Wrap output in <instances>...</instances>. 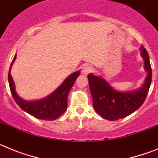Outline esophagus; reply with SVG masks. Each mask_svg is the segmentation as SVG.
<instances>
[{
    "label": "esophagus",
    "mask_w": 158,
    "mask_h": 158,
    "mask_svg": "<svg viewBox=\"0 0 158 158\" xmlns=\"http://www.w3.org/2000/svg\"><path fill=\"white\" fill-rule=\"evenodd\" d=\"M93 70V68L89 65H85L83 67V69H82V73L85 75H88L90 72H92Z\"/></svg>",
    "instance_id": "obj_1"
}]
</instances>
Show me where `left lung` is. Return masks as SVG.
Returning a JSON list of instances; mask_svg holds the SVG:
<instances>
[{"mask_svg": "<svg viewBox=\"0 0 158 158\" xmlns=\"http://www.w3.org/2000/svg\"><path fill=\"white\" fill-rule=\"evenodd\" d=\"M139 50L147 75L139 89L126 92L118 91L102 76H96L93 73L88 75L93 107L105 119L115 121L125 118L139 109L146 100L151 85L152 69L146 50L143 46H141Z\"/></svg>", "mask_w": 158, "mask_h": 158, "instance_id": "left-lung-1", "label": "left lung"}]
</instances>
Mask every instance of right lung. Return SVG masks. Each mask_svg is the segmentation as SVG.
<instances>
[{
	"label": "right lung",
	"mask_w": 158,
	"mask_h": 158,
	"mask_svg": "<svg viewBox=\"0 0 158 158\" xmlns=\"http://www.w3.org/2000/svg\"><path fill=\"white\" fill-rule=\"evenodd\" d=\"M16 58L14 56L8 71V84L14 100L20 108L29 115L39 119L54 120L63 114L67 108V97L75 81L81 74V70L73 73L67 77L58 88L46 97L40 100H26L19 96L16 91V85L11 75V68Z\"/></svg>",
	"instance_id": "obj_1"
}]
</instances>
